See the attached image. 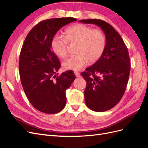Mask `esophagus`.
Here are the masks:
<instances>
[{
	"label": "esophagus",
	"instance_id": "esophagus-1",
	"mask_svg": "<svg viewBox=\"0 0 148 148\" xmlns=\"http://www.w3.org/2000/svg\"><path fill=\"white\" fill-rule=\"evenodd\" d=\"M74 73H75V76L77 77H80V73L79 72H78V71H74Z\"/></svg>",
	"mask_w": 148,
	"mask_h": 148
}]
</instances>
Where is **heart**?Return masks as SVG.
Instances as JSON below:
<instances>
[{
  "label": "heart",
  "instance_id": "obj_1",
  "mask_svg": "<svg viewBox=\"0 0 148 148\" xmlns=\"http://www.w3.org/2000/svg\"><path fill=\"white\" fill-rule=\"evenodd\" d=\"M65 38L55 36L51 41L52 52L60 59H64L68 53V43L77 44V55L65 60L62 66L66 70H79L86 65L88 61L94 63L99 60L106 47V37L103 31L98 28L92 29L83 24H76L64 31Z\"/></svg>",
  "mask_w": 148,
  "mask_h": 148
}]
</instances>
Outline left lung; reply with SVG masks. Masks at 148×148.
Masks as SVG:
<instances>
[{
  "label": "left lung",
  "mask_w": 148,
  "mask_h": 148,
  "mask_svg": "<svg viewBox=\"0 0 148 148\" xmlns=\"http://www.w3.org/2000/svg\"><path fill=\"white\" fill-rule=\"evenodd\" d=\"M79 22L99 26L106 36V47L102 56L82 72L86 82V106L93 111L104 112L117 104L127 88L130 72L128 49L119 33L107 22L97 19Z\"/></svg>",
  "instance_id": "obj_1"
}]
</instances>
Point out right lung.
<instances>
[{
  "label": "right lung",
  "instance_id": "obj_1",
  "mask_svg": "<svg viewBox=\"0 0 148 148\" xmlns=\"http://www.w3.org/2000/svg\"><path fill=\"white\" fill-rule=\"evenodd\" d=\"M75 21L66 17L39 22L29 31L22 46L19 60L22 86L31 104L43 113L56 114L64 108L65 91L75 79L71 70L60 76L56 74L60 64L51 46L57 31Z\"/></svg>",
  "mask_w": 148,
  "mask_h": 148
}]
</instances>
